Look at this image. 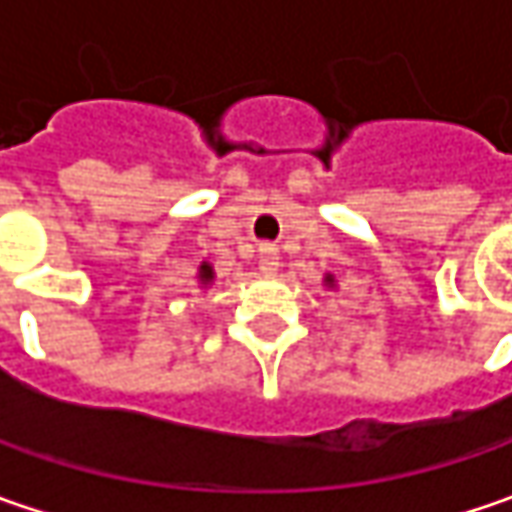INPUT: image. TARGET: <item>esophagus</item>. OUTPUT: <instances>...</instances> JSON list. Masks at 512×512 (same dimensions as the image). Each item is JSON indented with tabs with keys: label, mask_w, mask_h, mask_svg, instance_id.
Here are the masks:
<instances>
[{
	"label": "esophagus",
	"mask_w": 512,
	"mask_h": 512,
	"mask_svg": "<svg viewBox=\"0 0 512 512\" xmlns=\"http://www.w3.org/2000/svg\"><path fill=\"white\" fill-rule=\"evenodd\" d=\"M259 270L265 276H273L279 270V250L273 245H262L259 247Z\"/></svg>",
	"instance_id": "esophagus-1"
}]
</instances>
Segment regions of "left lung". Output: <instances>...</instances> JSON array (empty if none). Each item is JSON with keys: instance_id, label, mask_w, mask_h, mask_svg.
Returning a JSON list of instances; mask_svg holds the SVG:
<instances>
[{"instance_id": "1", "label": "left lung", "mask_w": 512, "mask_h": 512, "mask_svg": "<svg viewBox=\"0 0 512 512\" xmlns=\"http://www.w3.org/2000/svg\"><path fill=\"white\" fill-rule=\"evenodd\" d=\"M325 282H327V285H333V276H327Z\"/></svg>"}]
</instances>
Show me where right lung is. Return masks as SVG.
I'll return each mask as SVG.
<instances>
[{
    "label": "right lung",
    "mask_w": 512,
    "mask_h": 512,
    "mask_svg": "<svg viewBox=\"0 0 512 512\" xmlns=\"http://www.w3.org/2000/svg\"><path fill=\"white\" fill-rule=\"evenodd\" d=\"M210 282H213V267L202 262L199 265V285H210Z\"/></svg>",
    "instance_id": "add662e5"
}]
</instances>
